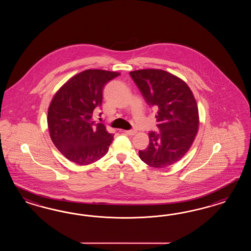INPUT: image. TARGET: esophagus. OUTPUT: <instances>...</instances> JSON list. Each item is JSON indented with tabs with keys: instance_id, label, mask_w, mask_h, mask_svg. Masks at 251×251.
I'll return each instance as SVG.
<instances>
[{
	"instance_id": "34e87169",
	"label": "esophagus",
	"mask_w": 251,
	"mask_h": 251,
	"mask_svg": "<svg viewBox=\"0 0 251 251\" xmlns=\"http://www.w3.org/2000/svg\"><path fill=\"white\" fill-rule=\"evenodd\" d=\"M125 132L129 135H134L136 134V130L135 129H128V130H125Z\"/></svg>"
}]
</instances>
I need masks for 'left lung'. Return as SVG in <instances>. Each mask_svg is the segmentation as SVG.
Instances as JSON below:
<instances>
[{
  "label": "left lung",
  "instance_id": "8db88e82",
  "mask_svg": "<svg viewBox=\"0 0 251 251\" xmlns=\"http://www.w3.org/2000/svg\"><path fill=\"white\" fill-rule=\"evenodd\" d=\"M129 75L145 102L156 110L159 129L149 132V145L139 156L150 167H169L189 151L197 134V102L188 84L166 71L138 70Z\"/></svg>",
  "mask_w": 251,
  "mask_h": 251
}]
</instances>
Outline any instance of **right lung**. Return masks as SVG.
Returning a JSON list of instances; mask_svg holds the SVG:
<instances>
[{"label": "right lung", "instance_id": "obj_1", "mask_svg": "<svg viewBox=\"0 0 251 251\" xmlns=\"http://www.w3.org/2000/svg\"><path fill=\"white\" fill-rule=\"evenodd\" d=\"M121 75L104 70H86L72 77L55 94L48 111L51 141L70 161L86 166L102 158L113 141L101 122L93 120L101 108L103 89ZM101 114V113H100Z\"/></svg>", "mask_w": 251, "mask_h": 251}]
</instances>
